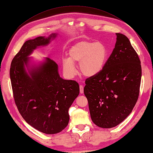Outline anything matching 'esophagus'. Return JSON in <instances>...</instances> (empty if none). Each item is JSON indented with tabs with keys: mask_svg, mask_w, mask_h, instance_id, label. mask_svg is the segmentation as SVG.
<instances>
[{
	"mask_svg": "<svg viewBox=\"0 0 153 153\" xmlns=\"http://www.w3.org/2000/svg\"><path fill=\"white\" fill-rule=\"evenodd\" d=\"M80 94L84 93V87H83V85H80Z\"/></svg>",
	"mask_w": 153,
	"mask_h": 153,
	"instance_id": "1",
	"label": "esophagus"
}]
</instances>
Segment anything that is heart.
Wrapping results in <instances>:
<instances>
[{"mask_svg": "<svg viewBox=\"0 0 153 153\" xmlns=\"http://www.w3.org/2000/svg\"><path fill=\"white\" fill-rule=\"evenodd\" d=\"M105 46L100 42L81 41L74 44L68 51V59L62 63L63 72L68 78L76 73L74 64H78L82 75L90 78L96 76L103 70L107 59Z\"/></svg>", "mask_w": 153, "mask_h": 153, "instance_id": "1", "label": "heart"}]
</instances>
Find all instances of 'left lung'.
Here are the masks:
<instances>
[{"instance_id": "obj_1", "label": "left lung", "mask_w": 153, "mask_h": 153, "mask_svg": "<svg viewBox=\"0 0 153 153\" xmlns=\"http://www.w3.org/2000/svg\"><path fill=\"white\" fill-rule=\"evenodd\" d=\"M98 75L87 78L84 94L92 122L102 128L117 126L132 112L139 95L140 61L127 37L120 33Z\"/></svg>"}]
</instances>
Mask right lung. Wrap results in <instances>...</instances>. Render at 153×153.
I'll list each match as a JSON object with an SVG mask.
<instances>
[{
	"label": "right lung",
	"mask_w": 153,
	"mask_h": 153,
	"mask_svg": "<svg viewBox=\"0 0 153 153\" xmlns=\"http://www.w3.org/2000/svg\"><path fill=\"white\" fill-rule=\"evenodd\" d=\"M57 33L25 41L11 62L10 79L18 111L31 126L46 134L61 132L68 124L69 108L79 94L76 81L59 75L58 65L46 57L35 63L30 55L45 47Z\"/></svg>",
	"instance_id": "obj_1"
}]
</instances>
